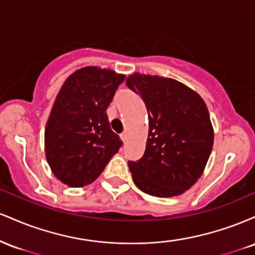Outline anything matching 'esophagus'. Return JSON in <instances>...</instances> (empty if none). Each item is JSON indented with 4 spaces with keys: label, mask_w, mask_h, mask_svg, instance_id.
<instances>
[{
    "label": "esophagus",
    "mask_w": 255,
    "mask_h": 255,
    "mask_svg": "<svg viewBox=\"0 0 255 255\" xmlns=\"http://www.w3.org/2000/svg\"><path fill=\"white\" fill-rule=\"evenodd\" d=\"M127 133H126V131H125V133H122L121 134V139H122V141H124V142H126V141H127Z\"/></svg>",
    "instance_id": "1"
}]
</instances>
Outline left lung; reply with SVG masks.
I'll use <instances>...</instances> for the list:
<instances>
[{
    "label": "left lung",
    "mask_w": 255,
    "mask_h": 255,
    "mask_svg": "<svg viewBox=\"0 0 255 255\" xmlns=\"http://www.w3.org/2000/svg\"><path fill=\"white\" fill-rule=\"evenodd\" d=\"M126 84L141 96L148 114L144 156L128 162L134 183L153 197L182 194L203 175L212 151L206 104L197 92L170 78L134 73Z\"/></svg>",
    "instance_id": "1"
}]
</instances>
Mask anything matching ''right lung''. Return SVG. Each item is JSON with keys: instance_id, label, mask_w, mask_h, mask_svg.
<instances>
[{"instance_id": "add662e5", "label": "right lung", "mask_w": 255, "mask_h": 255, "mask_svg": "<svg viewBox=\"0 0 255 255\" xmlns=\"http://www.w3.org/2000/svg\"><path fill=\"white\" fill-rule=\"evenodd\" d=\"M125 75L84 67L67 78L45 127V156L51 171L69 187L97 178L122 141L110 128L107 109Z\"/></svg>"}]
</instances>
